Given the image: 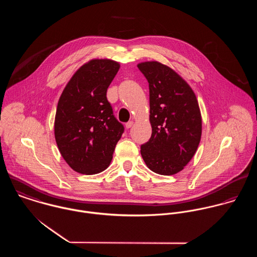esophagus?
Wrapping results in <instances>:
<instances>
[{"label":"esophagus","mask_w":257,"mask_h":257,"mask_svg":"<svg viewBox=\"0 0 257 257\" xmlns=\"http://www.w3.org/2000/svg\"><path fill=\"white\" fill-rule=\"evenodd\" d=\"M133 125H134V121H133V120H130V121H127V122L125 123V127H126V128H131Z\"/></svg>","instance_id":"obj_1"}]
</instances>
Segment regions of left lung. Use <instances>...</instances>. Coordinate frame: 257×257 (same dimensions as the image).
Returning a JSON list of instances; mask_svg holds the SVG:
<instances>
[{
	"mask_svg": "<svg viewBox=\"0 0 257 257\" xmlns=\"http://www.w3.org/2000/svg\"><path fill=\"white\" fill-rule=\"evenodd\" d=\"M149 86L152 134L142 145L147 167L160 175L181 171L201 141L202 118L191 87L178 74L157 61L138 65Z\"/></svg>",
	"mask_w": 257,
	"mask_h": 257,
	"instance_id": "obj_1",
	"label": "left lung"
}]
</instances>
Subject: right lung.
I'll return each instance as SVG.
<instances>
[{"label":"right lung","mask_w":257,"mask_h":257,"mask_svg":"<svg viewBox=\"0 0 257 257\" xmlns=\"http://www.w3.org/2000/svg\"><path fill=\"white\" fill-rule=\"evenodd\" d=\"M118 69L115 61L93 59L75 72L60 96L55 141L76 172L91 175L104 171L124 132L107 99V90Z\"/></svg>","instance_id":"1"}]
</instances>
